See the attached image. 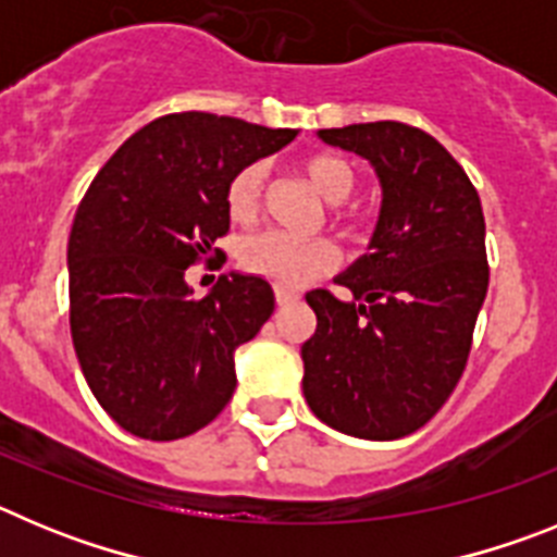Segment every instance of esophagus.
Instances as JSON below:
<instances>
[{"instance_id": "obj_1", "label": "esophagus", "mask_w": 557, "mask_h": 557, "mask_svg": "<svg viewBox=\"0 0 557 557\" xmlns=\"http://www.w3.org/2000/svg\"><path fill=\"white\" fill-rule=\"evenodd\" d=\"M298 301V293H293V289H282V287H275V304L278 307H287V304Z\"/></svg>"}]
</instances>
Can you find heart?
<instances>
[{
	"label": "heart",
	"mask_w": 557,
	"mask_h": 557,
	"mask_svg": "<svg viewBox=\"0 0 557 557\" xmlns=\"http://www.w3.org/2000/svg\"><path fill=\"white\" fill-rule=\"evenodd\" d=\"M301 170L309 184L321 191L332 206V218L337 225H354V211L343 206L357 186V170L337 152H314L301 161ZM264 198V166L245 164L234 172L225 184V211L239 225H250ZM239 264L245 273L268 278L282 289H295L329 273L337 264V250L326 236H293L284 231H262L248 236L239 245Z\"/></svg>",
	"instance_id": "1"
}]
</instances>
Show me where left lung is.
Segmentation results:
<instances>
[{"label":"left lung","instance_id":"1","mask_svg":"<svg viewBox=\"0 0 557 557\" xmlns=\"http://www.w3.org/2000/svg\"><path fill=\"white\" fill-rule=\"evenodd\" d=\"M326 145L376 166L382 214L337 284L307 293L318 329L304 343V396L323 424L368 441L424 426L460 382L485 293L480 195L435 136L405 122L321 131Z\"/></svg>","mask_w":557,"mask_h":557}]
</instances>
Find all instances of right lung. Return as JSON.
<instances>
[{
	"label": "right lung",
	"instance_id": "add662e5",
	"mask_svg": "<svg viewBox=\"0 0 557 557\" xmlns=\"http://www.w3.org/2000/svg\"><path fill=\"white\" fill-rule=\"evenodd\" d=\"M295 136L166 113L133 133L83 195L69 236V326L88 387L131 435L178 441L234 396V351L268 323L275 295L264 278L223 275L195 298L186 268L225 256L214 243L228 234L231 175Z\"/></svg>",
	"mask_w": 557,
	"mask_h": 557
}]
</instances>
